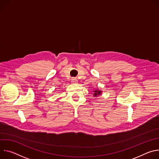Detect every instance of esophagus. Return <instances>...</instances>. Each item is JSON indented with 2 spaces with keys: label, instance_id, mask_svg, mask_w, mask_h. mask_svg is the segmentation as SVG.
Wrapping results in <instances>:
<instances>
[{
  "label": "esophagus",
  "instance_id": "34e87169",
  "mask_svg": "<svg viewBox=\"0 0 159 159\" xmlns=\"http://www.w3.org/2000/svg\"><path fill=\"white\" fill-rule=\"evenodd\" d=\"M77 82H78V80L76 78H73L71 80V83H77Z\"/></svg>",
  "mask_w": 159,
  "mask_h": 159
}]
</instances>
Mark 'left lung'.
<instances>
[{
  "instance_id": "8db88e82",
  "label": "left lung",
  "mask_w": 159,
  "mask_h": 159,
  "mask_svg": "<svg viewBox=\"0 0 159 159\" xmlns=\"http://www.w3.org/2000/svg\"><path fill=\"white\" fill-rule=\"evenodd\" d=\"M92 92H93V96L95 97H98L99 95H101L102 92L101 90H100L99 89H96V90H94Z\"/></svg>"
}]
</instances>
